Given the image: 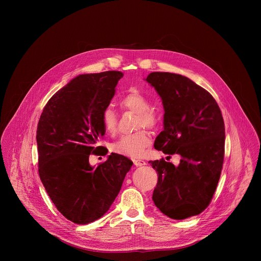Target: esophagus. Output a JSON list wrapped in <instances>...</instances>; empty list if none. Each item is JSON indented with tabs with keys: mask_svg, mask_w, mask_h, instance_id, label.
<instances>
[{
	"mask_svg": "<svg viewBox=\"0 0 261 261\" xmlns=\"http://www.w3.org/2000/svg\"><path fill=\"white\" fill-rule=\"evenodd\" d=\"M133 163L135 166H143L146 164V162L144 160H140V159H136V160H133Z\"/></svg>",
	"mask_w": 261,
	"mask_h": 261,
	"instance_id": "esophagus-1",
	"label": "esophagus"
}]
</instances>
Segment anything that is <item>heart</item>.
Returning <instances> with one entry per match:
<instances>
[{"label":"heart","mask_w":261,"mask_h":261,"mask_svg":"<svg viewBox=\"0 0 261 261\" xmlns=\"http://www.w3.org/2000/svg\"><path fill=\"white\" fill-rule=\"evenodd\" d=\"M121 108L137 114L136 128L146 127L154 129L158 125V116L150 108V100L137 90H131L120 100ZM104 131L114 135L118 130V116L111 107H106L101 116ZM152 137L146 130H139L132 134L122 135L113 144L111 150L115 153L131 158L141 157L146 148L151 145Z\"/></svg>","instance_id":"b5f03b06"}]
</instances>
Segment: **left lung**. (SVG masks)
Returning a JSON list of instances; mask_svg holds the SVG:
<instances>
[{
  "mask_svg": "<svg viewBox=\"0 0 261 261\" xmlns=\"http://www.w3.org/2000/svg\"><path fill=\"white\" fill-rule=\"evenodd\" d=\"M145 81L161 97L165 111L164 130L154 146L181 157L178 166L164 159L148 162L158 172L153 201L174 220L199 215L213 198L224 161L221 110L207 91L179 74L152 72Z\"/></svg>",
  "mask_w": 261,
  "mask_h": 261,
  "instance_id": "left-lung-1",
  "label": "left lung"
}]
</instances>
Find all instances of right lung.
Masks as SVG:
<instances>
[{
    "mask_svg": "<svg viewBox=\"0 0 261 261\" xmlns=\"http://www.w3.org/2000/svg\"><path fill=\"white\" fill-rule=\"evenodd\" d=\"M123 75L105 71L73 79L48 100L37 127L40 179L58 211L76 224L109 210L133 164L115 153L97 167L89 162L91 154L101 153V116Z\"/></svg>",
    "mask_w": 261,
    "mask_h": 261,
    "instance_id": "obj_1",
    "label": "right lung"
}]
</instances>
